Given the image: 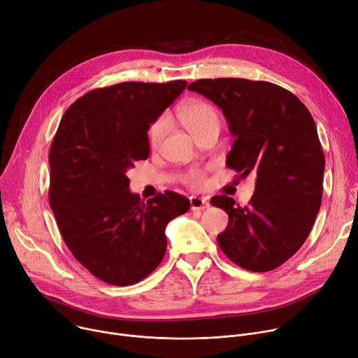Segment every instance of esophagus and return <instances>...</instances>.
Listing matches in <instances>:
<instances>
[{"label": "esophagus", "instance_id": "esophagus-1", "mask_svg": "<svg viewBox=\"0 0 358 358\" xmlns=\"http://www.w3.org/2000/svg\"><path fill=\"white\" fill-rule=\"evenodd\" d=\"M189 207L192 211H201L210 207V203L207 199H201V197H189Z\"/></svg>", "mask_w": 358, "mask_h": 358}]
</instances>
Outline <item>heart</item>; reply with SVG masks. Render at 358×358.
I'll return each mask as SVG.
<instances>
[{
	"instance_id": "b5f03b06",
	"label": "heart",
	"mask_w": 358,
	"mask_h": 358,
	"mask_svg": "<svg viewBox=\"0 0 358 358\" xmlns=\"http://www.w3.org/2000/svg\"><path fill=\"white\" fill-rule=\"evenodd\" d=\"M178 118L181 124L194 137H200L208 131H218L220 114L217 108L203 100H192L178 107ZM167 127L166 118H158L148 129V141L151 147H157L164 136ZM184 182L192 188H200L204 184V171L192 169L185 173Z\"/></svg>"
}]
</instances>
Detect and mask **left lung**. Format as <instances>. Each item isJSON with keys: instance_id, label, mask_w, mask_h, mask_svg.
<instances>
[{"instance_id": "1", "label": "left lung", "mask_w": 358, "mask_h": 358, "mask_svg": "<svg viewBox=\"0 0 358 358\" xmlns=\"http://www.w3.org/2000/svg\"><path fill=\"white\" fill-rule=\"evenodd\" d=\"M188 90L211 100L229 121L236 140L227 167L257 178L248 206L211 199L229 214L218 245L241 268L271 271L300 250L321 206L326 159L315 122L294 94L273 83L204 78Z\"/></svg>"}]
</instances>
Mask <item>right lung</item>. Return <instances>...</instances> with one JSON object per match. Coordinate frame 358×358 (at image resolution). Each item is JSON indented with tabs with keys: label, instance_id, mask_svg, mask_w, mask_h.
I'll return each instance as SVG.
<instances>
[{
	"label": "right lung",
	"instance_id": "right-lung-1",
	"mask_svg": "<svg viewBox=\"0 0 358 358\" xmlns=\"http://www.w3.org/2000/svg\"><path fill=\"white\" fill-rule=\"evenodd\" d=\"M187 81H127L88 91L58 125L50 161V206L64 243L92 275L131 285L167 250V224L188 211L174 191L143 201L127 171L150 154L148 128Z\"/></svg>",
	"mask_w": 358,
	"mask_h": 358
}]
</instances>
